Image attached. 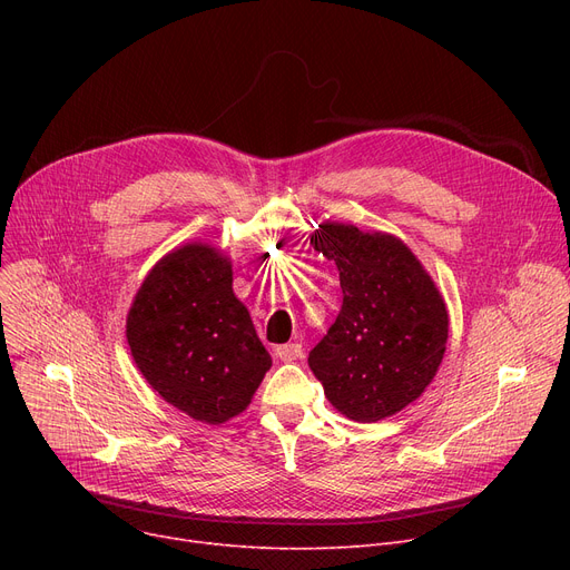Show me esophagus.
I'll list each match as a JSON object with an SVG mask.
<instances>
[{
	"mask_svg": "<svg viewBox=\"0 0 570 570\" xmlns=\"http://www.w3.org/2000/svg\"><path fill=\"white\" fill-rule=\"evenodd\" d=\"M275 353H277V357L282 363H293V361H297V357L303 355V346L301 344H282V346H277L275 348Z\"/></svg>",
	"mask_w": 570,
	"mask_h": 570,
	"instance_id": "34e87169",
	"label": "esophagus"
}]
</instances>
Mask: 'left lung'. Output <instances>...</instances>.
Returning <instances> with one entry per match:
<instances>
[{
  "instance_id": "8db88e82",
  "label": "left lung",
  "mask_w": 570,
  "mask_h": 570,
  "mask_svg": "<svg viewBox=\"0 0 570 570\" xmlns=\"http://www.w3.org/2000/svg\"><path fill=\"white\" fill-rule=\"evenodd\" d=\"M312 245L340 269L342 309L307 363L351 421L376 423L423 395L448 340L434 282L393 235L323 224Z\"/></svg>"
}]
</instances>
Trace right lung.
Segmentation results:
<instances>
[{"label":"right lung","mask_w":570,"mask_h":570,"mask_svg":"<svg viewBox=\"0 0 570 570\" xmlns=\"http://www.w3.org/2000/svg\"><path fill=\"white\" fill-rule=\"evenodd\" d=\"M127 340L147 383L209 425L243 413L273 365L233 293L228 258L205 245L153 267L131 305Z\"/></svg>","instance_id":"right-lung-1"}]
</instances>
